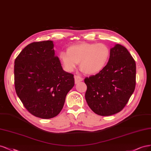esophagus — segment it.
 I'll return each instance as SVG.
<instances>
[{"label":"esophagus","instance_id":"esophagus-1","mask_svg":"<svg viewBox=\"0 0 151 151\" xmlns=\"http://www.w3.org/2000/svg\"><path fill=\"white\" fill-rule=\"evenodd\" d=\"M75 78V83H78L81 81L83 80V78L81 77H80V76H78V75H75L74 76Z\"/></svg>","mask_w":151,"mask_h":151}]
</instances>
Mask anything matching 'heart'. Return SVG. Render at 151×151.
I'll return each mask as SVG.
<instances>
[{
    "mask_svg": "<svg viewBox=\"0 0 151 151\" xmlns=\"http://www.w3.org/2000/svg\"><path fill=\"white\" fill-rule=\"evenodd\" d=\"M110 54L109 47L105 44L82 42L70 46L67 52H61L60 59L67 71H73L79 63L86 75H92L104 68Z\"/></svg>",
    "mask_w": 151,
    "mask_h": 151,
    "instance_id": "1",
    "label": "heart"
}]
</instances>
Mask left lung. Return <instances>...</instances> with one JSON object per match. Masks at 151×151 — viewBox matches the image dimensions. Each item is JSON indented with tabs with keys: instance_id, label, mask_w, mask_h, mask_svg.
I'll return each mask as SVG.
<instances>
[{
	"instance_id": "1",
	"label": "left lung",
	"mask_w": 151,
	"mask_h": 151,
	"mask_svg": "<svg viewBox=\"0 0 151 151\" xmlns=\"http://www.w3.org/2000/svg\"><path fill=\"white\" fill-rule=\"evenodd\" d=\"M135 78V60L124 46L117 44L110 49L104 68L85 78V99L89 107L101 116L119 112L134 91Z\"/></svg>"
}]
</instances>
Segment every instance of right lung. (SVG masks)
<instances>
[{
	"mask_svg": "<svg viewBox=\"0 0 151 151\" xmlns=\"http://www.w3.org/2000/svg\"><path fill=\"white\" fill-rule=\"evenodd\" d=\"M52 41L34 42L14 61L16 93L29 112L41 119L60 114L75 85L73 75L63 70Z\"/></svg>",
	"mask_w": 151,
	"mask_h": 151,
	"instance_id": "obj_1",
	"label": "right lung"
}]
</instances>
